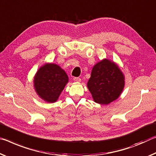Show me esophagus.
<instances>
[{
    "mask_svg": "<svg viewBox=\"0 0 156 156\" xmlns=\"http://www.w3.org/2000/svg\"><path fill=\"white\" fill-rule=\"evenodd\" d=\"M73 80L74 81H75V82H80L81 79L80 77H74Z\"/></svg>",
    "mask_w": 156,
    "mask_h": 156,
    "instance_id": "obj_1",
    "label": "esophagus"
}]
</instances>
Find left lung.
<instances>
[{
	"label": "left lung",
	"instance_id": "left-lung-1",
	"mask_svg": "<svg viewBox=\"0 0 156 156\" xmlns=\"http://www.w3.org/2000/svg\"><path fill=\"white\" fill-rule=\"evenodd\" d=\"M87 86L94 101L106 105L120 95L124 76L118 66L105 58L94 66Z\"/></svg>",
	"mask_w": 156,
	"mask_h": 156
}]
</instances>
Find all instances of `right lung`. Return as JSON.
Instances as JSON below:
<instances>
[{
	"label": "right lung",
	"instance_id": "add662e5",
	"mask_svg": "<svg viewBox=\"0 0 156 156\" xmlns=\"http://www.w3.org/2000/svg\"><path fill=\"white\" fill-rule=\"evenodd\" d=\"M68 81L67 74L54 63L43 66L34 76L36 92L41 98L47 102L56 101Z\"/></svg>",
	"mask_w": 156,
	"mask_h": 156
}]
</instances>
